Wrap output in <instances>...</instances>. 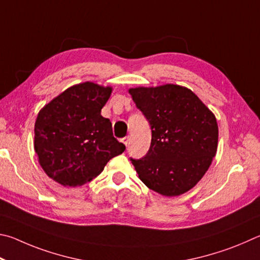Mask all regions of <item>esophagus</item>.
I'll use <instances>...</instances> for the list:
<instances>
[{"label":"esophagus","instance_id":"obj_1","mask_svg":"<svg viewBox=\"0 0 260 260\" xmlns=\"http://www.w3.org/2000/svg\"><path fill=\"white\" fill-rule=\"evenodd\" d=\"M122 143L125 145V146H127V145L130 144V137L129 136H126V137H124V138H122Z\"/></svg>","mask_w":260,"mask_h":260}]
</instances>
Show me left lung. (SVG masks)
Returning <instances> with one entry per match:
<instances>
[{
	"label": "left lung",
	"instance_id": "1",
	"mask_svg": "<svg viewBox=\"0 0 260 260\" xmlns=\"http://www.w3.org/2000/svg\"><path fill=\"white\" fill-rule=\"evenodd\" d=\"M151 125L146 155L130 158L143 183L166 197L197 185L211 165L218 144L216 117L199 97L180 85L129 90Z\"/></svg>",
	"mask_w": 260,
	"mask_h": 260
}]
</instances>
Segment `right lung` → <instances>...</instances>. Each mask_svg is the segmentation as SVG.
<instances>
[{
    "label": "right lung",
    "mask_w": 260,
    "mask_h": 260,
    "mask_svg": "<svg viewBox=\"0 0 260 260\" xmlns=\"http://www.w3.org/2000/svg\"><path fill=\"white\" fill-rule=\"evenodd\" d=\"M112 88L92 82L71 86L41 109L35 122L34 147L50 178L77 186L95 178L107 162L124 152L113 136L102 108Z\"/></svg>",
    "instance_id": "right-lung-1"
}]
</instances>
